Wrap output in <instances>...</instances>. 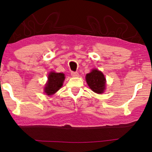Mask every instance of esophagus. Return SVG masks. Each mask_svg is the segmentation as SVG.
<instances>
[{
    "mask_svg": "<svg viewBox=\"0 0 152 152\" xmlns=\"http://www.w3.org/2000/svg\"><path fill=\"white\" fill-rule=\"evenodd\" d=\"M71 75L72 77H78L79 73L77 72H71Z\"/></svg>",
    "mask_w": 152,
    "mask_h": 152,
    "instance_id": "1",
    "label": "esophagus"
}]
</instances>
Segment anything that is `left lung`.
Segmentation results:
<instances>
[{
    "instance_id": "left-lung-1",
    "label": "left lung",
    "mask_w": 152,
    "mask_h": 152,
    "mask_svg": "<svg viewBox=\"0 0 152 152\" xmlns=\"http://www.w3.org/2000/svg\"><path fill=\"white\" fill-rule=\"evenodd\" d=\"M86 80L91 90L96 93H102L105 89L106 79L102 72L97 70H93L87 74Z\"/></svg>"
}]
</instances>
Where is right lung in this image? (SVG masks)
Instances as JSON below:
<instances>
[{
    "mask_svg": "<svg viewBox=\"0 0 152 152\" xmlns=\"http://www.w3.org/2000/svg\"><path fill=\"white\" fill-rule=\"evenodd\" d=\"M65 79L64 74L51 72L48 75V81L45 86V93L48 95H53L60 89Z\"/></svg>",
    "mask_w": 152,
    "mask_h": 152,
    "instance_id": "obj_1",
    "label": "right lung"
}]
</instances>
